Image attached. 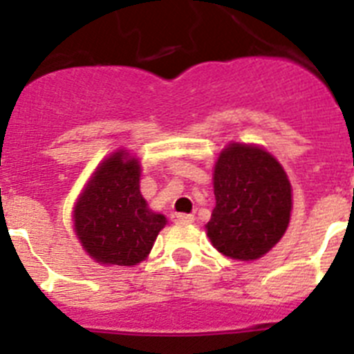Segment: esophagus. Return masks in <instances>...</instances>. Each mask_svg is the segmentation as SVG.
<instances>
[{"label":"esophagus","mask_w":354,"mask_h":354,"mask_svg":"<svg viewBox=\"0 0 354 354\" xmlns=\"http://www.w3.org/2000/svg\"><path fill=\"white\" fill-rule=\"evenodd\" d=\"M171 221L177 225H189L195 221V216L193 214H183V212H174L171 214Z\"/></svg>","instance_id":"esophagus-1"}]
</instances>
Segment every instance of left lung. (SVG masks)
<instances>
[{
	"label": "left lung",
	"mask_w": 354,
	"mask_h": 354,
	"mask_svg": "<svg viewBox=\"0 0 354 354\" xmlns=\"http://www.w3.org/2000/svg\"><path fill=\"white\" fill-rule=\"evenodd\" d=\"M216 207L205 225L218 252L255 261L286 234L292 189L282 165L255 145L230 143L214 165Z\"/></svg>",
	"instance_id": "8db88e82"
}]
</instances>
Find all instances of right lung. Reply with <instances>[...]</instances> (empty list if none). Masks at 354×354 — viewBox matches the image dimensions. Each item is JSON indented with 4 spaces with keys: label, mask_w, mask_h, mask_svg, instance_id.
I'll use <instances>...</instances> for the list:
<instances>
[{
    "label": "right lung",
    "mask_w": 354,
    "mask_h": 354,
    "mask_svg": "<svg viewBox=\"0 0 354 354\" xmlns=\"http://www.w3.org/2000/svg\"><path fill=\"white\" fill-rule=\"evenodd\" d=\"M140 161L126 150L97 167L74 207V230L99 264L136 266L152 250L167 218L140 193Z\"/></svg>",
    "instance_id": "add662e5"
}]
</instances>
